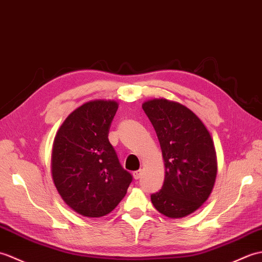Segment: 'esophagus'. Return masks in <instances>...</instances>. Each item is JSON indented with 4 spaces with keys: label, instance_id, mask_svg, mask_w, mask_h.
<instances>
[{
    "label": "esophagus",
    "instance_id": "obj_1",
    "mask_svg": "<svg viewBox=\"0 0 262 262\" xmlns=\"http://www.w3.org/2000/svg\"><path fill=\"white\" fill-rule=\"evenodd\" d=\"M141 173H142V171H141V170H137V171L133 172V177H135V179H136V180H138L139 178L141 177Z\"/></svg>",
    "mask_w": 262,
    "mask_h": 262
}]
</instances>
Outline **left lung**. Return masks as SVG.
Here are the masks:
<instances>
[{"instance_id":"obj_1","label":"left lung","mask_w":262,"mask_h":262,"mask_svg":"<svg viewBox=\"0 0 262 262\" xmlns=\"http://www.w3.org/2000/svg\"><path fill=\"white\" fill-rule=\"evenodd\" d=\"M165 160L159 191L151 194L156 210L171 219L187 216L210 196L216 178V152L210 132L189 108L160 98L142 104Z\"/></svg>"}]
</instances>
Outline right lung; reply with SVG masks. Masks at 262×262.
I'll use <instances>...</instances> for the list:
<instances>
[{
  "label": "right lung",
  "instance_id": "1",
  "mask_svg": "<svg viewBox=\"0 0 262 262\" xmlns=\"http://www.w3.org/2000/svg\"><path fill=\"white\" fill-rule=\"evenodd\" d=\"M116 111L114 101L85 103L68 115L55 138L51 171L56 188L84 216L112 212L133 179L108 141Z\"/></svg>",
  "mask_w": 262,
  "mask_h": 262
}]
</instances>
